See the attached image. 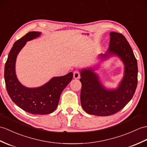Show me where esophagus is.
Here are the masks:
<instances>
[{"label":"esophagus","instance_id":"esophagus-1","mask_svg":"<svg viewBox=\"0 0 147 147\" xmlns=\"http://www.w3.org/2000/svg\"><path fill=\"white\" fill-rule=\"evenodd\" d=\"M73 78L74 79H79L80 78V73L79 71H74L73 74Z\"/></svg>","mask_w":147,"mask_h":147}]
</instances>
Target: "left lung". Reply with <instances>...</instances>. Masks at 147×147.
I'll return each mask as SVG.
<instances>
[{
  "instance_id": "8db88e82",
  "label": "left lung",
  "mask_w": 147,
  "mask_h": 147,
  "mask_svg": "<svg viewBox=\"0 0 147 147\" xmlns=\"http://www.w3.org/2000/svg\"><path fill=\"white\" fill-rule=\"evenodd\" d=\"M109 48L98 57L101 61L118 56L124 64V76L116 89H108L99 80L94 72L96 67L80 71L81 103L90 115L105 117L112 115L123 108L134 96L138 83L137 61L127 40L121 34L111 32Z\"/></svg>"
}]
</instances>
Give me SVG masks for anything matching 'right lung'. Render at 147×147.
I'll list each match as a JSON object with an SVG mask.
<instances>
[{
    "mask_svg": "<svg viewBox=\"0 0 147 147\" xmlns=\"http://www.w3.org/2000/svg\"><path fill=\"white\" fill-rule=\"evenodd\" d=\"M41 32H29L13 44L5 64L4 79L10 98L23 110L31 114L46 115L53 113L59 103L61 94L72 80L73 73L53 77L42 86L27 88L20 83L16 74L17 56L26 42L38 37Z\"/></svg>",
    "mask_w": 147,
    "mask_h": 147,
    "instance_id": "obj_1",
    "label": "right lung"
}]
</instances>
